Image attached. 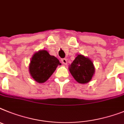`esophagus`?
<instances>
[{
	"label": "esophagus",
	"instance_id": "esophagus-1",
	"mask_svg": "<svg viewBox=\"0 0 124 124\" xmlns=\"http://www.w3.org/2000/svg\"><path fill=\"white\" fill-rule=\"evenodd\" d=\"M61 62L63 64H67V60L66 58H63V59H61Z\"/></svg>",
	"mask_w": 124,
	"mask_h": 124
}]
</instances>
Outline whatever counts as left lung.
I'll list each match as a JSON object with an SVG mask.
<instances>
[{"instance_id": "1", "label": "left lung", "mask_w": 124, "mask_h": 124, "mask_svg": "<svg viewBox=\"0 0 124 124\" xmlns=\"http://www.w3.org/2000/svg\"><path fill=\"white\" fill-rule=\"evenodd\" d=\"M69 71L78 83L85 84L91 81L95 74V66L89 58L84 55L77 54V57L69 66Z\"/></svg>"}]
</instances>
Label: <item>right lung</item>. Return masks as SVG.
I'll list each match as a JSON object with an SVG mask.
<instances>
[{
    "instance_id": "add662e5",
    "label": "right lung",
    "mask_w": 124,
    "mask_h": 124,
    "mask_svg": "<svg viewBox=\"0 0 124 124\" xmlns=\"http://www.w3.org/2000/svg\"><path fill=\"white\" fill-rule=\"evenodd\" d=\"M61 64L56 57L42 49L32 55L29 65V73L35 81L43 83L49 79L57 66Z\"/></svg>"
}]
</instances>
